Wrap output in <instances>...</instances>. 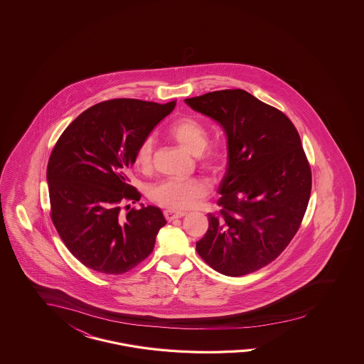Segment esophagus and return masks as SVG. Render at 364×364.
<instances>
[{"instance_id": "34e87169", "label": "esophagus", "mask_w": 364, "mask_h": 364, "mask_svg": "<svg viewBox=\"0 0 364 364\" xmlns=\"http://www.w3.org/2000/svg\"><path fill=\"white\" fill-rule=\"evenodd\" d=\"M187 213L186 212H176V210H164V216L168 221L175 220V219H180L184 218Z\"/></svg>"}]
</instances>
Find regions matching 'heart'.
I'll use <instances>...</instances> for the list:
<instances>
[{"label": "heart", "mask_w": 364, "mask_h": 364, "mask_svg": "<svg viewBox=\"0 0 364 364\" xmlns=\"http://www.w3.org/2000/svg\"><path fill=\"white\" fill-rule=\"evenodd\" d=\"M169 134L191 154H198L204 166L215 168L221 161V152L218 148L208 146L207 128L193 117H183L169 127ZM154 140L144 139L134 152V164L148 169L152 164ZM210 193V183L201 177L176 178L168 177L157 181L149 188V198L156 204L169 210H188Z\"/></svg>", "instance_id": "1"}]
</instances>
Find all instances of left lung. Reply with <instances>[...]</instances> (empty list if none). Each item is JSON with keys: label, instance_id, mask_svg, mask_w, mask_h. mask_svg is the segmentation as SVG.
<instances>
[{"label": "left lung", "instance_id": "obj_1", "mask_svg": "<svg viewBox=\"0 0 364 364\" xmlns=\"http://www.w3.org/2000/svg\"><path fill=\"white\" fill-rule=\"evenodd\" d=\"M184 101L220 124L228 149L220 210L208 213L196 251L223 275L251 274L286 250L307 210L312 177L300 136L283 112L242 89Z\"/></svg>", "mask_w": 364, "mask_h": 364}]
</instances>
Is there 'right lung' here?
Wrapping results in <instances>:
<instances>
[{"instance_id": "1", "label": "right lung", "mask_w": 364, "mask_h": 364, "mask_svg": "<svg viewBox=\"0 0 364 364\" xmlns=\"http://www.w3.org/2000/svg\"><path fill=\"white\" fill-rule=\"evenodd\" d=\"M175 105L108 100L82 112L55 143L46 169L50 218L70 254L90 269L122 275L154 251L166 224L161 210L143 205L122 216L120 203L141 198L128 178L136 148Z\"/></svg>"}]
</instances>
